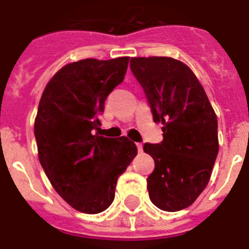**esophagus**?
<instances>
[{
    "instance_id": "obj_1",
    "label": "esophagus",
    "mask_w": 249,
    "mask_h": 249,
    "mask_svg": "<svg viewBox=\"0 0 249 249\" xmlns=\"http://www.w3.org/2000/svg\"><path fill=\"white\" fill-rule=\"evenodd\" d=\"M137 148L139 152H142V150H143V145H142V143H137Z\"/></svg>"
}]
</instances>
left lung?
Masks as SVG:
<instances>
[{"mask_svg": "<svg viewBox=\"0 0 249 249\" xmlns=\"http://www.w3.org/2000/svg\"><path fill=\"white\" fill-rule=\"evenodd\" d=\"M163 141L144 144L153 157L147 178L149 199L164 212L187 208L204 191L218 156V119L205 91L189 67L170 57L131 58Z\"/></svg>", "mask_w": 249, "mask_h": 249, "instance_id": "1", "label": "left lung"}]
</instances>
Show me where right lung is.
Masks as SVG:
<instances>
[{
    "label": "right lung",
    "mask_w": 249,
    "mask_h": 249,
    "mask_svg": "<svg viewBox=\"0 0 249 249\" xmlns=\"http://www.w3.org/2000/svg\"><path fill=\"white\" fill-rule=\"evenodd\" d=\"M128 63L129 57H120L67 64L39 102L34 134L41 167L62 199L86 214L111 205L119 176L138 153L126 137L93 134L106 97L123 82Z\"/></svg>",
    "instance_id": "add662e5"
}]
</instances>
